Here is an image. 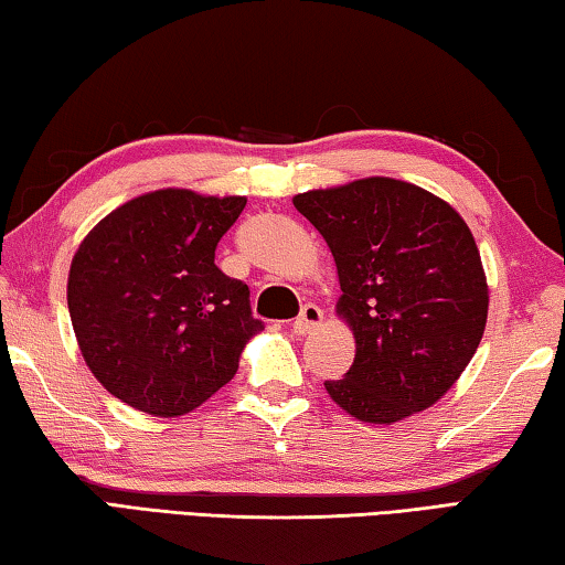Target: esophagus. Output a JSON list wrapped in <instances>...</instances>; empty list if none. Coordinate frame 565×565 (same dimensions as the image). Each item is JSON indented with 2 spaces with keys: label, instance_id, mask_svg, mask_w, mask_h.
Instances as JSON below:
<instances>
[{
  "label": "esophagus",
  "instance_id": "1",
  "mask_svg": "<svg viewBox=\"0 0 565 565\" xmlns=\"http://www.w3.org/2000/svg\"><path fill=\"white\" fill-rule=\"evenodd\" d=\"M321 321H323V311L319 309V306L317 303H306L301 313H299V319L294 321L291 329H294L296 337H306V333H311L313 329L321 327Z\"/></svg>",
  "mask_w": 565,
  "mask_h": 565
}]
</instances>
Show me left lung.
Here are the masks:
<instances>
[{"mask_svg":"<svg viewBox=\"0 0 565 565\" xmlns=\"http://www.w3.org/2000/svg\"><path fill=\"white\" fill-rule=\"evenodd\" d=\"M339 274L337 317L353 331L347 376L331 401L388 426L446 396L483 339L489 284L473 234L441 196L366 177L294 196Z\"/></svg>","mask_w":565,"mask_h":565,"instance_id":"1","label":"left lung"}]
</instances>
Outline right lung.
Wrapping results in <instances>:
<instances>
[{"instance_id":"obj_1","label":"right lung","mask_w":565,"mask_h":565,"mask_svg":"<svg viewBox=\"0 0 565 565\" xmlns=\"http://www.w3.org/2000/svg\"><path fill=\"white\" fill-rule=\"evenodd\" d=\"M244 206L246 196L167 186L82 238L66 279L74 337L94 379L127 406L179 418L234 379L262 321L214 252Z\"/></svg>"}]
</instances>
